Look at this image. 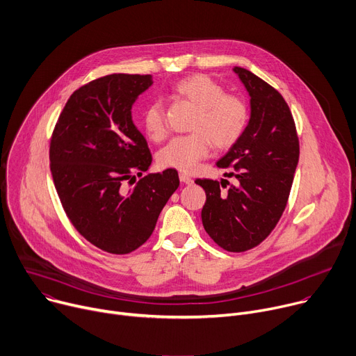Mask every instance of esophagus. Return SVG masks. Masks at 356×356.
I'll use <instances>...</instances> for the list:
<instances>
[{"label": "esophagus", "instance_id": "34e87169", "mask_svg": "<svg viewBox=\"0 0 356 356\" xmlns=\"http://www.w3.org/2000/svg\"><path fill=\"white\" fill-rule=\"evenodd\" d=\"M179 179H180V181L184 183V184H193V179H190L187 175L180 173V175H179Z\"/></svg>", "mask_w": 356, "mask_h": 356}]
</instances>
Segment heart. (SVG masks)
I'll return each mask as SVG.
<instances>
[{
	"label": "heart",
	"mask_w": 356,
	"mask_h": 356,
	"mask_svg": "<svg viewBox=\"0 0 356 356\" xmlns=\"http://www.w3.org/2000/svg\"><path fill=\"white\" fill-rule=\"evenodd\" d=\"M179 99L196 108L188 136L170 140L159 152L160 166L190 173L209 154L210 146L216 149L232 147L244 134L248 122L245 102L207 75L196 74L183 78L173 86ZM143 126L147 136L159 142L166 136L165 109L159 101L152 102L143 112Z\"/></svg>",
	"instance_id": "b5f03b06"
}]
</instances>
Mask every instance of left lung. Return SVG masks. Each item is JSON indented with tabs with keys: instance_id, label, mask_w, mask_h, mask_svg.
I'll use <instances>...</instances> for the list:
<instances>
[{
	"instance_id": "left-lung-1",
	"label": "left lung",
	"mask_w": 356,
	"mask_h": 356,
	"mask_svg": "<svg viewBox=\"0 0 356 356\" xmlns=\"http://www.w3.org/2000/svg\"><path fill=\"white\" fill-rule=\"evenodd\" d=\"M250 95V120L241 138L218 161L233 166L227 180L197 179L206 191L202 221L221 248L241 252L260 244L285 210L300 157L294 118L278 90L252 72L234 67Z\"/></svg>"
}]
</instances>
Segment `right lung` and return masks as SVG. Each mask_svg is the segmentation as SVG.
<instances>
[{
	"mask_svg": "<svg viewBox=\"0 0 356 356\" xmlns=\"http://www.w3.org/2000/svg\"><path fill=\"white\" fill-rule=\"evenodd\" d=\"M152 83V75L112 74L81 86L51 138V173L62 207L81 236L106 252L139 248L180 184L177 172L166 169L124 187L152 163L132 120L135 101Z\"/></svg>",
	"mask_w": 356,
	"mask_h": 356,
	"instance_id": "obj_1",
	"label": "right lung"
}]
</instances>
